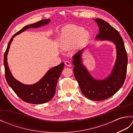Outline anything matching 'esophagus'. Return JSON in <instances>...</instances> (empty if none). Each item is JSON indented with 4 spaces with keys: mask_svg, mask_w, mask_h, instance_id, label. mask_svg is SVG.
<instances>
[{
    "mask_svg": "<svg viewBox=\"0 0 133 133\" xmlns=\"http://www.w3.org/2000/svg\"><path fill=\"white\" fill-rule=\"evenodd\" d=\"M64 64L67 67H71V63H70L69 61H66V62H64Z\"/></svg>",
    "mask_w": 133,
    "mask_h": 133,
    "instance_id": "obj_1",
    "label": "esophagus"
}]
</instances>
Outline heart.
<instances>
[{
    "label": "heart",
    "instance_id": "obj_1",
    "mask_svg": "<svg viewBox=\"0 0 133 133\" xmlns=\"http://www.w3.org/2000/svg\"><path fill=\"white\" fill-rule=\"evenodd\" d=\"M89 37V32L82 27L69 25L62 30L59 41L60 47L63 50H67L74 46H79L86 42Z\"/></svg>",
    "mask_w": 133,
    "mask_h": 133
}]
</instances>
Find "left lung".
<instances>
[{
    "mask_svg": "<svg viewBox=\"0 0 133 133\" xmlns=\"http://www.w3.org/2000/svg\"><path fill=\"white\" fill-rule=\"evenodd\" d=\"M99 26V32L96 36L98 40L113 42L117 48V58L111 74L104 80L98 81L93 78L81 63V55L83 49L73 56L74 74L82 92L89 99L99 101L114 95L123 86L125 81L128 55L123 41L119 32L101 19H95Z\"/></svg>",
    "mask_w": 133,
    "mask_h": 133,
    "instance_id": "obj_1",
    "label": "left lung"
}]
</instances>
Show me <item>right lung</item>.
I'll use <instances>...</instances> for the list:
<instances>
[{
    "label": "right lung",
    "mask_w": 133,
    "mask_h": 133,
    "mask_svg": "<svg viewBox=\"0 0 133 133\" xmlns=\"http://www.w3.org/2000/svg\"><path fill=\"white\" fill-rule=\"evenodd\" d=\"M50 21L49 19H43L35 23L26 26L14 35L8 42L7 49L4 55V66L5 77L7 82L15 94L22 100L32 104H42L50 101L55 93L56 86L59 77L63 71L64 64L62 62L58 66L51 69L42 79L34 84L26 85L14 78L10 71L7 61V55L13 38L17 35L31 28H37L47 24Z\"/></svg>",
    "instance_id": "1"
}]
</instances>
